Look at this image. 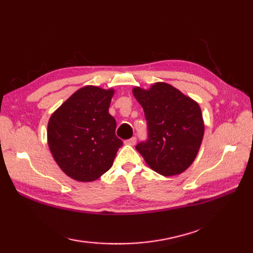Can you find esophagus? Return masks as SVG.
I'll use <instances>...</instances> for the list:
<instances>
[{"instance_id":"esophagus-1","label":"esophagus","mask_w":253,"mask_h":253,"mask_svg":"<svg viewBox=\"0 0 253 253\" xmlns=\"http://www.w3.org/2000/svg\"><path fill=\"white\" fill-rule=\"evenodd\" d=\"M125 142H126V144H128V145H135L136 144V137H132V138L126 140Z\"/></svg>"}]
</instances>
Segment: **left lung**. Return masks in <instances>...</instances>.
<instances>
[{"mask_svg": "<svg viewBox=\"0 0 253 253\" xmlns=\"http://www.w3.org/2000/svg\"><path fill=\"white\" fill-rule=\"evenodd\" d=\"M148 122L149 139L136 145L153 171L167 176L185 172L193 164L203 141L205 124L201 106L166 82L132 89Z\"/></svg>", "mask_w": 253, "mask_h": 253, "instance_id": "1", "label": "left lung"}]
</instances>
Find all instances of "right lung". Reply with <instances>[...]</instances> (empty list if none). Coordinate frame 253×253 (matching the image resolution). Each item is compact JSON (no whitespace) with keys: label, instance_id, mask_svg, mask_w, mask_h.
<instances>
[{"label":"right lung","instance_id":"right-lung-1","mask_svg":"<svg viewBox=\"0 0 253 253\" xmlns=\"http://www.w3.org/2000/svg\"><path fill=\"white\" fill-rule=\"evenodd\" d=\"M114 88L86 85L51 114L47 125L49 151L71 178L94 181L111 169L122 141L109 113Z\"/></svg>","mask_w":253,"mask_h":253}]
</instances>
